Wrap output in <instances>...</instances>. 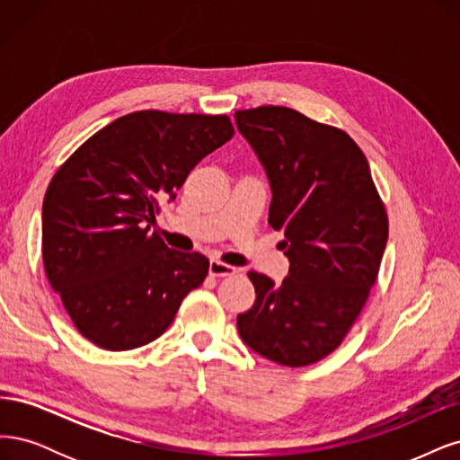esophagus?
Masks as SVG:
<instances>
[{
	"instance_id": "obj_1",
	"label": "esophagus",
	"mask_w": 460,
	"mask_h": 460,
	"mask_svg": "<svg viewBox=\"0 0 460 460\" xmlns=\"http://www.w3.org/2000/svg\"><path fill=\"white\" fill-rule=\"evenodd\" d=\"M236 270L233 268V265H227L224 261L219 260H212L210 261V275L212 277H229V275H234Z\"/></svg>"
}]
</instances>
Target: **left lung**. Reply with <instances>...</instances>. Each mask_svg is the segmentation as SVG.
<instances>
[{
    "instance_id": "8db88e82",
    "label": "left lung",
    "mask_w": 460,
    "mask_h": 460,
    "mask_svg": "<svg viewBox=\"0 0 460 460\" xmlns=\"http://www.w3.org/2000/svg\"><path fill=\"white\" fill-rule=\"evenodd\" d=\"M271 185L270 226L285 233L288 277L275 285L250 271L256 302L236 317L243 342L261 358L305 367L349 332L378 277L388 214L363 151L344 129L265 105L236 111Z\"/></svg>"
}]
</instances>
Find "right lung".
Masks as SVG:
<instances>
[{
  "label": "right lung",
  "instance_id": "1",
  "mask_svg": "<svg viewBox=\"0 0 460 460\" xmlns=\"http://www.w3.org/2000/svg\"><path fill=\"white\" fill-rule=\"evenodd\" d=\"M226 114L139 111L111 122L57 170L41 208L49 285L82 336L109 351L153 342L210 261L149 229L190 170L226 145Z\"/></svg>",
  "mask_w": 460,
  "mask_h": 460
}]
</instances>
